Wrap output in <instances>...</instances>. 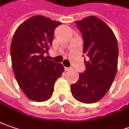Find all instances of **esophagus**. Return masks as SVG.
<instances>
[{
	"mask_svg": "<svg viewBox=\"0 0 129 129\" xmlns=\"http://www.w3.org/2000/svg\"><path fill=\"white\" fill-rule=\"evenodd\" d=\"M64 70H65V71H69V70H71V68H64Z\"/></svg>",
	"mask_w": 129,
	"mask_h": 129,
	"instance_id": "34e87169",
	"label": "esophagus"
}]
</instances>
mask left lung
Here are the masks:
<instances>
[{"mask_svg":"<svg viewBox=\"0 0 129 129\" xmlns=\"http://www.w3.org/2000/svg\"><path fill=\"white\" fill-rule=\"evenodd\" d=\"M75 24L83 35V53L89 59H84L86 70L71 85V92L75 100L91 104L106 94L115 79L118 70V41L110 27L96 16H87Z\"/></svg>","mask_w":129,"mask_h":129,"instance_id":"1","label":"left lung"}]
</instances>
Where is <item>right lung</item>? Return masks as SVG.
<instances>
[{
	"instance_id": "obj_1",
	"label": "right lung",
	"mask_w": 129,
	"mask_h": 129,
	"mask_svg": "<svg viewBox=\"0 0 129 129\" xmlns=\"http://www.w3.org/2000/svg\"><path fill=\"white\" fill-rule=\"evenodd\" d=\"M61 22L40 15L32 16L15 31L11 44V56L16 80L24 93L35 102L52 96L56 81L64 66L44 56L54 39L55 28Z\"/></svg>"
}]
</instances>
